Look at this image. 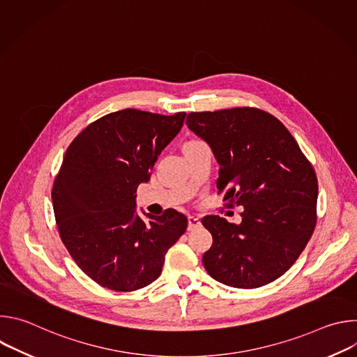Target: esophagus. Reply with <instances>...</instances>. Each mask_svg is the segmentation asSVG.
Returning a JSON list of instances; mask_svg holds the SVG:
<instances>
[{
    "instance_id": "esophagus-1",
    "label": "esophagus",
    "mask_w": 357,
    "mask_h": 357,
    "mask_svg": "<svg viewBox=\"0 0 357 357\" xmlns=\"http://www.w3.org/2000/svg\"><path fill=\"white\" fill-rule=\"evenodd\" d=\"M199 226H200V219L197 216H195V215L188 216V229L189 230H193V229H196Z\"/></svg>"
}]
</instances>
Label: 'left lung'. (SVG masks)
Here are the masks:
<instances>
[{"mask_svg": "<svg viewBox=\"0 0 357 357\" xmlns=\"http://www.w3.org/2000/svg\"><path fill=\"white\" fill-rule=\"evenodd\" d=\"M190 131L212 148L219 192L243 206L241 223L209 215L212 237L203 266L234 288H257L281 277L317 225L318 179L295 138L274 116L252 107L190 113ZM233 206V205H230Z\"/></svg>", "mask_w": 357, "mask_h": 357, "instance_id": "1", "label": "left lung"}]
</instances>
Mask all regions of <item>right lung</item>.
<instances>
[{"label":"right lung","instance_id":"right-lung-1","mask_svg":"<svg viewBox=\"0 0 357 357\" xmlns=\"http://www.w3.org/2000/svg\"><path fill=\"white\" fill-rule=\"evenodd\" d=\"M185 117L120 110L87 126L65 152L52 189L56 225L76 264L101 287L135 291L155 281L188 227L175 209L142 212L144 220L135 203Z\"/></svg>","mask_w":357,"mask_h":357}]
</instances>
